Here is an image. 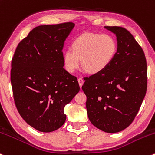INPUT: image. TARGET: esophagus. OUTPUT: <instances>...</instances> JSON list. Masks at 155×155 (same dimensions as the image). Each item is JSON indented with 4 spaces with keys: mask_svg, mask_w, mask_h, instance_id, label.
Wrapping results in <instances>:
<instances>
[{
    "mask_svg": "<svg viewBox=\"0 0 155 155\" xmlns=\"http://www.w3.org/2000/svg\"><path fill=\"white\" fill-rule=\"evenodd\" d=\"M78 82H79V86H80V87H82V86L83 85V84H84V79H83V78H79L78 79Z\"/></svg>",
    "mask_w": 155,
    "mask_h": 155,
    "instance_id": "obj_1",
    "label": "esophagus"
}]
</instances>
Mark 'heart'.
<instances>
[{"instance_id": "b5f03b06", "label": "heart", "mask_w": 155, "mask_h": 155, "mask_svg": "<svg viewBox=\"0 0 155 155\" xmlns=\"http://www.w3.org/2000/svg\"><path fill=\"white\" fill-rule=\"evenodd\" d=\"M117 50V41L112 35L87 32L73 40L72 49H67L63 53V61L68 72H75L82 60L84 71L96 74L110 65Z\"/></svg>"}]
</instances>
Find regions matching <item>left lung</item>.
Segmentation results:
<instances>
[{"label": "left lung", "mask_w": 155, "mask_h": 155, "mask_svg": "<svg viewBox=\"0 0 155 155\" xmlns=\"http://www.w3.org/2000/svg\"><path fill=\"white\" fill-rule=\"evenodd\" d=\"M117 35L114 58L103 71L84 78L82 91L91 123L107 133L129 126L147 90V63L140 45L126 29L105 27Z\"/></svg>", "instance_id": "1"}]
</instances>
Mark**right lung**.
Listing matches in <instances>:
<instances>
[{
  "label": "right lung",
  "instance_id": "right-lung-1",
  "mask_svg": "<svg viewBox=\"0 0 155 155\" xmlns=\"http://www.w3.org/2000/svg\"><path fill=\"white\" fill-rule=\"evenodd\" d=\"M72 22L35 27L19 42L12 58L15 104L32 128L51 132L66 120L64 108L79 93L77 78L63 68L64 41Z\"/></svg>",
  "mask_w": 155,
  "mask_h": 155
}]
</instances>
